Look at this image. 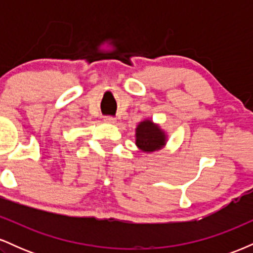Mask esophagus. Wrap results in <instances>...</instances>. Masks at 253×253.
I'll return each mask as SVG.
<instances>
[{
    "label": "esophagus",
    "mask_w": 253,
    "mask_h": 253,
    "mask_svg": "<svg viewBox=\"0 0 253 253\" xmlns=\"http://www.w3.org/2000/svg\"><path fill=\"white\" fill-rule=\"evenodd\" d=\"M103 121H104V123H106V124H115V123H117V120H115V118H113V117H104Z\"/></svg>",
    "instance_id": "esophagus-1"
}]
</instances>
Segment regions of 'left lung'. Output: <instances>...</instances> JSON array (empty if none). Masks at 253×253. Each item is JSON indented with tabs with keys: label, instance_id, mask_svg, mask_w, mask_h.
<instances>
[{
	"label": "left lung",
	"instance_id": "obj_1",
	"mask_svg": "<svg viewBox=\"0 0 253 253\" xmlns=\"http://www.w3.org/2000/svg\"><path fill=\"white\" fill-rule=\"evenodd\" d=\"M168 136L165 130L152 120L139 123L135 128V145L143 152L151 153L162 150L167 145Z\"/></svg>",
	"mask_w": 253,
	"mask_h": 253
}]
</instances>
